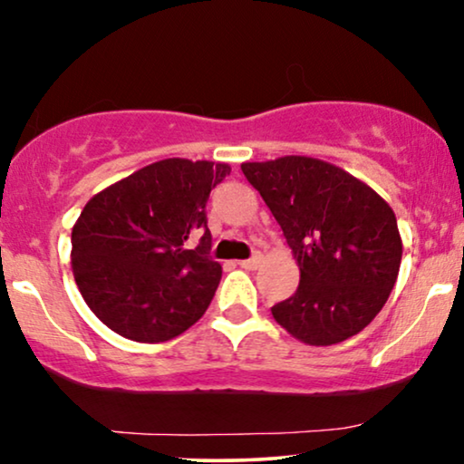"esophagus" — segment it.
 Segmentation results:
<instances>
[{"mask_svg":"<svg viewBox=\"0 0 464 464\" xmlns=\"http://www.w3.org/2000/svg\"><path fill=\"white\" fill-rule=\"evenodd\" d=\"M259 266H261V255H259V252H256V255H252L250 259L239 261V267H244V269H256Z\"/></svg>","mask_w":464,"mask_h":464,"instance_id":"1","label":"esophagus"}]
</instances>
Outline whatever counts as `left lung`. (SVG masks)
<instances>
[{
    "instance_id": "8db88e82",
    "label": "left lung",
    "mask_w": 464,
    "mask_h": 464,
    "mask_svg": "<svg viewBox=\"0 0 464 464\" xmlns=\"http://www.w3.org/2000/svg\"><path fill=\"white\" fill-rule=\"evenodd\" d=\"M252 188L283 228L300 286L272 306L274 319L314 347L362 332L394 289L402 259L388 203L336 164L308 156L244 162Z\"/></svg>"
}]
</instances>
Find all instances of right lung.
Instances as JSON below:
<instances>
[{
	"label": "right lung",
	"mask_w": 464,
	"mask_h": 464,
	"mask_svg": "<svg viewBox=\"0 0 464 464\" xmlns=\"http://www.w3.org/2000/svg\"><path fill=\"white\" fill-rule=\"evenodd\" d=\"M231 167L148 164L93 195L72 227V272L92 313L120 336L164 343L201 319L222 267L209 256V192Z\"/></svg>",
	"instance_id": "obj_1"
}]
</instances>
